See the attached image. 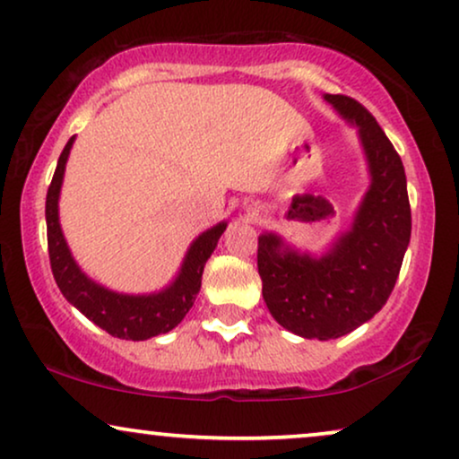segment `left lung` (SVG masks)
Returning <instances> with one entry per match:
<instances>
[{
	"mask_svg": "<svg viewBox=\"0 0 459 459\" xmlns=\"http://www.w3.org/2000/svg\"><path fill=\"white\" fill-rule=\"evenodd\" d=\"M358 129L370 184L351 226L313 256L277 233L258 237L263 299L277 324L303 339H339L368 322L390 299L411 239V205L403 160L367 108L324 95Z\"/></svg>",
	"mask_w": 459,
	"mask_h": 459,
	"instance_id": "left-lung-1",
	"label": "left lung"
}]
</instances>
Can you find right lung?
Wrapping results in <instances>:
<instances>
[{"label": "right lung", "mask_w": 459, "mask_h": 459, "mask_svg": "<svg viewBox=\"0 0 459 459\" xmlns=\"http://www.w3.org/2000/svg\"><path fill=\"white\" fill-rule=\"evenodd\" d=\"M74 139L75 137L69 139L63 148L48 186V195H46L48 256L56 286L67 299V303H72L92 324H97L112 336H118V339L146 341L169 333L195 305L196 294L201 290L203 269H205L207 258L216 249L218 239L222 237L229 222L222 220L212 229L203 230L190 243L178 275L173 277L169 286L159 290V292L123 294L92 281L74 260L59 222V196Z\"/></svg>", "instance_id": "right-lung-1"}]
</instances>
